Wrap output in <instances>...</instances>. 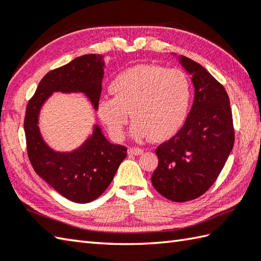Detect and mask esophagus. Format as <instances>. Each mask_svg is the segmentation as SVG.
Wrapping results in <instances>:
<instances>
[{"label": "esophagus", "instance_id": "obj_1", "mask_svg": "<svg viewBox=\"0 0 261 261\" xmlns=\"http://www.w3.org/2000/svg\"><path fill=\"white\" fill-rule=\"evenodd\" d=\"M144 152L143 149H140V147H129L128 149V153L130 154H135V155H140Z\"/></svg>", "mask_w": 261, "mask_h": 261}]
</instances>
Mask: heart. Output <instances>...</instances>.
Instances as JSON below:
<instances>
[{
  "instance_id": "obj_1",
  "label": "heart",
  "mask_w": 261,
  "mask_h": 261,
  "mask_svg": "<svg viewBox=\"0 0 261 261\" xmlns=\"http://www.w3.org/2000/svg\"><path fill=\"white\" fill-rule=\"evenodd\" d=\"M114 97H103L97 114L115 139H121L133 118V135L164 141L178 130L188 117L193 87L179 69L140 65L119 73L112 81Z\"/></svg>"
}]
</instances>
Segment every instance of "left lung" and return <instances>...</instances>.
Masks as SVG:
<instances>
[{
  "mask_svg": "<svg viewBox=\"0 0 261 261\" xmlns=\"http://www.w3.org/2000/svg\"><path fill=\"white\" fill-rule=\"evenodd\" d=\"M178 60L192 75L193 106L178 133L155 149L159 164L151 181L166 199L185 202L217 179L233 149L234 127L224 86L198 62L183 56Z\"/></svg>",
  "mask_w": 261,
  "mask_h": 261,
  "instance_id": "obj_1",
  "label": "left lung"
}]
</instances>
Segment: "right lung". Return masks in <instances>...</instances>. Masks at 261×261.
Returning a JSON list of instances; mask_svg holds the SVG:
<instances>
[{"label": "right lung", "instance_id": "1", "mask_svg": "<svg viewBox=\"0 0 261 261\" xmlns=\"http://www.w3.org/2000/svg\"><path fill=\"white\" fill-rule=\"evenodd\" d=\"M103 73L105 60L100 54L78 57L47 72L26 108L23 128L34 170L59 194L77 203L91 202L107 190L126 158V146L110 143L95 125L93 134L76 150L54 151L43 140L38 116L53 92L84 93L97 110Z\"/></svg>", "mask_w": 261, "mask_h": 261}]
</instances>
